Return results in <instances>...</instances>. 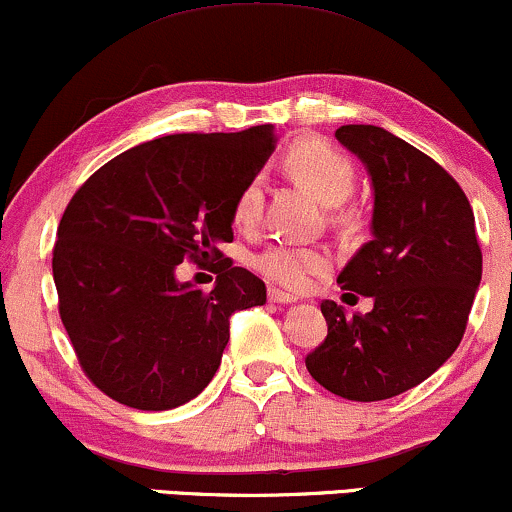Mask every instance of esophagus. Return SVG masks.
<instances>
[{"label":"esophagus","instance_id":"obj_1","mask_svg":"<svg viewBox=\"0 0 512 512\" xmlns=\"http://www.w3.org/2000/svg\"><path fill=\"white\" fill-rule=\"evenodd\" d=\"M268 299L273 304H294V302H297V297H292V294H287L282 290H275V287H270V290H268Z\"/></svg>","mask_w":512,"mask_h":512}]
</instances>
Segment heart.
<instances>
[{
  "label": "heart",
  "mask_w": 512,
  "mask_h": 512,
  "mask_svg": "<svg viewBox=\"0 0 512 512\" xmlns=\"http://www.w3.org/2000/svg\"><path fill=\"white\" fill-rule=\"evenodd\" d=\"M285 170L304 184L318 201L326 206H338L352 194L354 167L352 162L321 138H299L285 153ZM263 213V179L251 177L232 206L234 225L242 230H254ZM254 268L263 278L285 287V290H304L318 273L328 270L330 258L326 251L273 242L254 256Z\"/></svg>",
  "instance_id": "heart-1"
}]
</instances>
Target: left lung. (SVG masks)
Instances as JSON below:
<instances>
[{
  "label": "left lung",
  "instance_id": "1",
  "mask_svg": "<svg viewBox=\"0 0 512 512\" xmlns=\"http://www.w3.org/2000/svg\"><path fill=\"white\" fill-rule=\"evenodd\" d=\"M335 136L374 186V237L338 285L371 297L374 309L347 316L326 299L328 335L306 354V369L345 400H388L458 350L482 282V249L465 191L436 160L381 126L347 124Z\"/></svg>",
  "mask_w": 512,
  "mask_h": 512
}]
</instances>
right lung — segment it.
<instances>
[{
    "mask_svg": "<svg viewBox=\"0 0 512 512\" xmlns=\"http://www.w3.org/2000/svg\"><path fill=\"white\" fill-rule=\"evenodd\" d=\"M275 148L273 126L174 134L124 150L66 206L52 251L59 316L95 388L162 412L194 400L218 371L234 311L266 304V285L219 261L210 293L176 280L186 257H222L239 189Z\"/></svg>",
    "mask_w": 512,
    "mask_h": 512,
    "instance_id": "1",
    "label": "right lung"
}]
</instances>
